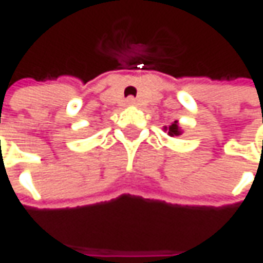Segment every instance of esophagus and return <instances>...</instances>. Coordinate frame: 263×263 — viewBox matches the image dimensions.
I'll return each mask as SVG.
<instances>
[{"instance_id":"34e87169","label":"esophagus","mask_w":263,"mask_h":263,"mask_svg":"<svg viewBox=\"0 0 263 263\" xmlns=\"http://www.w3.org/2000/svg\"><path fill=\"white\" fill-rule=\"evenodd\" d=\"M127 105H137V99L136 98H132V96H130V98H127Z\"/></svg>"}]
</instances>
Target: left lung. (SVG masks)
Wrapping results in <instances>:
<instances>
[{"instance_id":"left-lung-1","label":"left lung","mask_w":263,"mask_h":263,"mask_svg":"<svg viewBox=\"0 0 263 263\" xmlns=\"http://www.w3.org/2000/svg\"><path fill=\"white\" fill-rule=\"evenodd\" d=\"M164 132H167L168 136L174 137V136H180L181 133H183V130H181V127L178 124V121H173L170 126H164Z\"/></svg>"}]
</instances>
